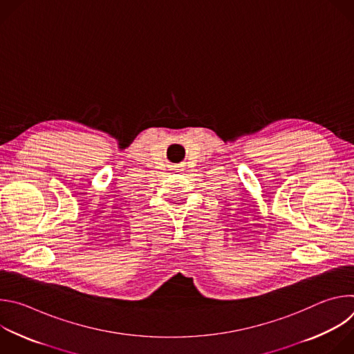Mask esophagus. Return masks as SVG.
<instances>
[{
  "instance_id": "1",
  "label": "esophagus",
  "mask_w": 354,
  "mask_h": 354,
  "mask_svg": "<svg viewBox=\"0 0 354 354\" xmlns=\"http://www.w3.org/2000/svg\"><path fill=\"white\" fill-rule=\"evenodd\" d=\"M185 168H183V165H172L171 167V171L172 172H182Z\"/></svg>"
}]
</instances>
